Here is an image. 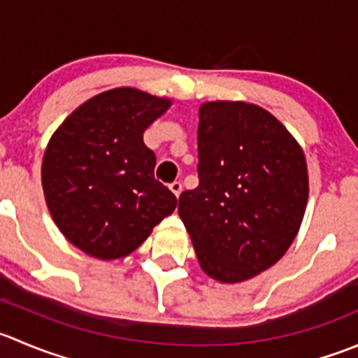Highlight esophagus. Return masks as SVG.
Instances as JSON below:
<instances>
[{
  "label": "esophagus",
  "instance_id": "esophagus-1",
  "mask_svg": "<svg viewBox=\"0 0 358 358\" xmlns=\"http://www.w3.org/2000/svg\"><path fill=\"white\" fill-rule=\"evenodd\" d=\"M169 189H171V192L175 194L176 197H178L180 194H182V183H180V182H173L171 185H169Z\"/></svg>",
  "mask_w": 358,
  "mask_h": 358
}]
</instances>
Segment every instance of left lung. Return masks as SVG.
<instances>
[{"mask_svg": "<svg viewBox=\"0 0 358 358\" xmlns=\"http://www.w3.org/2000/svg\"><path fill=\"white\" fill-rule=\"evenodd\" d=\"M199 185L178 215L199 266L220 283L253 278L292 245L308 203L303 148L275 115L243 101L201 105Z\"/></svg>", "mask_w": 358, "mask_h": 358, "instance_id": "8db88e82", "label": "left lung"}]
</instances>
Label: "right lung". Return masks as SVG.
<instances>
[{"label":"right lung","mask_w":358,"mask_h":358,"mask_svg":"<svg viewBox=\"0 0 358 358\" xmlns=\"http://www.w3.org/2000/svg\"><path fill=\"white\" fill-rule=\"evenodd\" d=\"M171 101L119 87L80 105L52 134L41 185L59 231L87 255H129L176 208L155 180L143 133Z\"/></svg>","instance_id":"1"}]
</instances>
